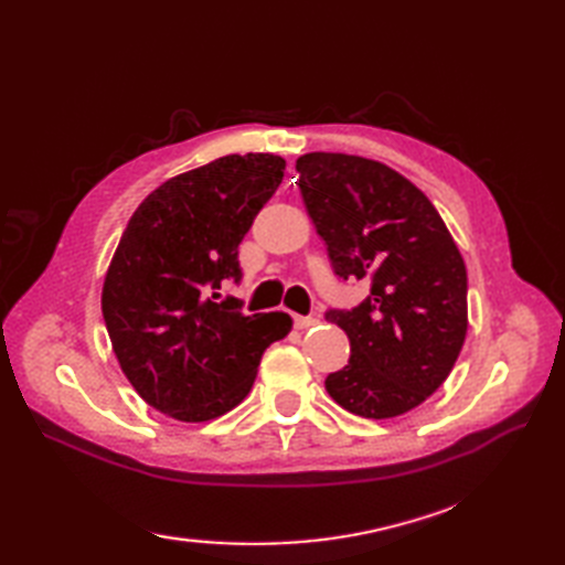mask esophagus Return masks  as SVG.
Returning a JSON list of instances; mask_svg holds the SVG:
<instances>
[{
	"label": "esophagus",
	"instance_id": "obj_1",
	"mask_svg": "<svg viewBox=\"0 0 565 565\" xmlns=\"http://www.w3.org/2000/svg\"><path fill=\"white\" fill-rule=\"evenodd\" d=\"M316 322H318V318H313V316H295V328L297 330H309V328H313Z\"/></svg>",
	"mask_w": 565,
	"mask_h": 565
}]
</instances>
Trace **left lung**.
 Returning <instances> with one entry per match:
<instances>
[{
    "instance_id": "left-lung-1",
    "label": "left lung",
    "mask_w": 565,
    "mask_h": 565,
    "mask_svg": "<svg viewBox=\"0 0 565 565\" xmlns=\"http://www.w3.org/2000/svg\"><path fill=\"white\" fill-rule=\"evenodd\" d=\"M297 172L334 276L370 285L353 309L324 313L351 344L324 388L353 415H405L448 380L465 344V259L429 198L391 167L309 152Z\"/></svg>"
}]
</instances>
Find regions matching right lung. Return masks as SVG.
Wrapping results in <instances>:
<instances>
[{
	"instance_id": "right-lung-1",
	"label": "right lung",
	"mask_w": 565,
	"mask_h": 565,
	"mask_svg": "<svg viewBox=\"0 0 565 565\" xmlns=\"http://www.w3.org/2000/svg\"><path fill=\"white\" fill-rule=\"evenodd\" d=\"M282 177L268 152L218 158L152 191L119 237L100 309L119 367L162 415H226L292 328L287 313L247 316L221 295L243 280L237 247Z\"/></svg>"
}]
</instances>
